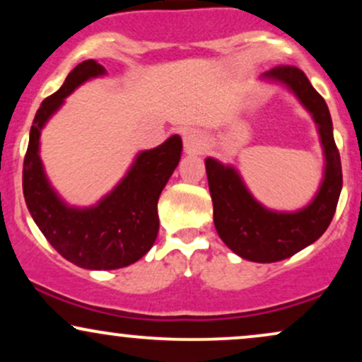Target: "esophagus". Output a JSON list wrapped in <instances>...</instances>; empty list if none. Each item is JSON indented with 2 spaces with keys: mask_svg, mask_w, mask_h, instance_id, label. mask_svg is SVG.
Masks as SVG:
<instances>
[{
  "mask_svg": "<svg viewBox=\"0 0 362 362\" xmlns=\"http://www.w3.org/2000/svg\"><path fill=\"white\" fill-rule=\"evenodd\" d=\"M184 148L187 153H202L206 149V138L197 129H187L184 132Z\"/></svg>",
  "mask_w": 362,
  "mask_h": 362,
  "instance_id": "esophagus-1",
  "label": "esophagus"
}]
</instances>
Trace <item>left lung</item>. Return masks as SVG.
I'll return each instance as SVG.
<instances>
[{
	"mask_svg": "<svg viewBox=\"0 0 362 362\" xmlns=\"http://www.w3.org/2000/svg\"><path fill=\"white\" fill-rule=\"evenodd\" d=\"M262 78L288 86L317 122L325 155V175L318 194L296 213H277L252 197L233 167L207 158L206 173L219 238L242 259L271 264L294 255L325 233L342 190V165L334 141L330 112L306 74L296 66H276Z\"/></svg>",
	"mask_w": 362,
	"mask_h": 362,
	"instance_id": "left-lung-1",
	"label": "left lung"
}]
</instances>
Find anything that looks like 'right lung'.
<instances>
[{
    "mask_svg": "<svg viewBox=\"0 0 362 362\" xmlns=\"http://www.w3.org/2000/svg\"><path fill=\"white\" fill-rule=\"evenodd\" d=\"M105 74L97 61H83L37 110L23 160V197L47 242L74 265L90 271L127 267L146 255L160 228L158 199L180 161L182 139L172 136L139 153L119 185L93 207H69L57 197L39 156L40 131L74 88Z\"/></svg>",
    "mask_w": 362,
    "mask_h": 362,
    "instance_id": "right-lung-1",
    "label": "right lung"
}]
</instances>
